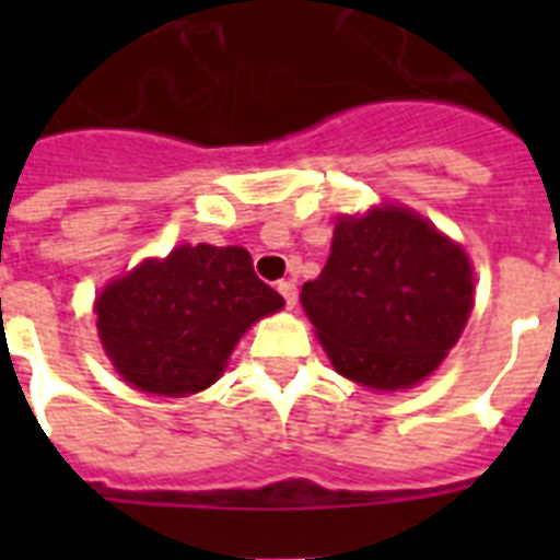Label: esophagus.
Listing matches in <instances>:
<instances>
[{"mask_svg":"<svg viewBox=\"0 0 560 560\" xmlns=\"http://www.w3.org/2000/svg\"><path fill=\"white\" fill-rule=\"evenodd\" d=\"M277 291L283 294L285 305H289V308H294V305H296V285L291 283V280H283V283H277Z\"/></svg>","mask_w":560,"mask_h":560,"instance_id":"esophagus-1","label":"esophagus"}]
</instances>
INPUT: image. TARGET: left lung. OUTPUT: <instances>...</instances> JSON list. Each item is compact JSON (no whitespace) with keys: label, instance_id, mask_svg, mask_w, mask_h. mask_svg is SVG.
<instances>
[{"label":"left lung","instance_id":"1","mask_svg":"<svg viewBox=\"0 0 560 560\" xmlns=\"http://www.w3.org/2000/svg\"><path fill=\"white\" fill-rule=\"evenodd\" d=\"M303 308L334 368L373 389H404L446 359L474 305L471 264L400 207L336 221L323 275Z\"/></svg>","mask_w":560,"mask_h":560}]
</instances>
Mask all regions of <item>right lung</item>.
Listing matches in <instances>:
<instances>
[{"instance_id": "obj_1", "label": "right lung", "mask_w": 560, "mask_h": 560, "mask_svg": "<svg viewBox=\"0 0 560 560\" xmlns=\"http://www.w3.org/2000/svg\"><path fill=\"white\" fill-rule=\"evenodd\" d=\"M283 296L241 246H179L114 280L95 303L97 334L117 373L156 395L201 393L224 373L235 341Z\"/></svg>"}]
</instances>
